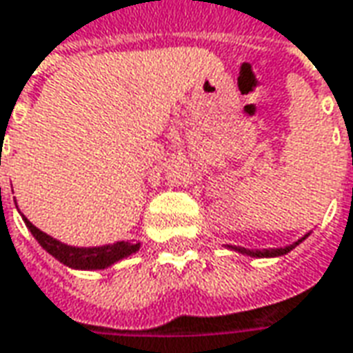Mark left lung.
<instances>
[{
  "label": "left lung",
  "mask_w": 353,
  "mask_h": 353,
  "mask_svg": "<svg viewBox=\"0 0 353 353\" xmlns=\"http://www.w3.org/2000/svg\"><path fill=\"white\" fill-rule=\"evenodd\" d=\"M307 235H310V233H307ZM307 235H304L302 239H298L296 243H292V245L283 246V248H263V250H248V248H243V246H229V248L241 254H246V256H252V258H277V256H283V254L290 252V250H292L294 246L300 245Z\"/></svg>",
  "instance_id": "left-lung-1"
}]
</instances>
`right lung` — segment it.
Here are the masks:
<instances>
[{"label": "right lung", "instance_id": "1", "mask_svg": "<svg viewBox=\"0 0 353 353\" xmlns=\"http://www.w3.org/2000/svg\"><path fill=\"white\" fill-rule=\"evenodd\" d=\"M22 219H24L26 228L30 229V233L39 245L43 246L53 258H57L59 262L72 268V270H105L108 265L120 262L122 258H128L130 254L139 250V243L134 245V243H128V241H118L114 245L90 246V248L65 245V243L57 241L53 236H49L48 233L39 231L24 216H22Z\"/></svg>", "mask_w": 353, "mask_h": 353}]
</instances>
